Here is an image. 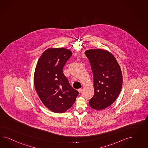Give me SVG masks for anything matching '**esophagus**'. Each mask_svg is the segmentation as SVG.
Wrapping results in <instances>:
<instances>
[{"label":"esophagus","mask_w":148,"mask_h":148,"mask_svg":"<svg viewBox=\"0 0 148 148\" xmlns=\"http://www.w3.org/2000/svg\"><path fill=\"white\" fill-rule=\"evenodd\" d=\"M78 92H79V93H81V92H82V88H79V89H78Z\"/></svg>","instance_id":"1"}]
</instances>
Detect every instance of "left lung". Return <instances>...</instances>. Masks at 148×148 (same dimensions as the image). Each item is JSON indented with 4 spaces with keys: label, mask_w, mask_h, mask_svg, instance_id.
<instances>
[{
    "label": "left lung",
    "mask_w": 148,
    "mask_h": 148,
    "mask_svg": "<svg viewBox=\"0 0 148 148\" xmlns=\"http://www.w3.org/2000/svg\"><path fill=\"white\" fill-rule=\"evenodd\" d=\"M85 54L93 74L94 95L89 104L95 110H103L113 103L121 92V69L114 56L107 50H88Z\"/></svg>",
    "instance_id": "1"
}]
</instances>
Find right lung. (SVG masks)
Here are the masks:
<instances>
[{
  "instance_id": "obj_1",
  "label": "right lung",
  "mask_w": 148,
  "mask_h": 148,
  "mask_svg": "<svg viewBox=\"0 0 148 148\" xmlns=\"http://www.w3.org/2000/svg\"><path fill=\"white\" fill-rule=\"evenodd\" d=\"M72 55L67 49L49 48L41 55L36 65L34 78L36 92L45 106L55 113L67 111L79 94L63 73Z\"/></svg>"
}]
</instances>
